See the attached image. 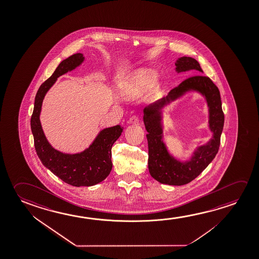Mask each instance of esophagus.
<instances>
[{
	"mask_svg": "<svg viewBox=\"0 0 259 259\" xmlns=\"http://www.w3.org/2000/svg\"><path fill=\"white\" fill-rule=\"evenodd\" d=\"M129 123H133V124H137L139 123V117L136 116V115H133L129 119Z\"/></svg>",
	"mask_w": 259,
	"mask_h": 259,
	"instance_id": "obj_1",
	"label": "esophagus"
}]
</instances>
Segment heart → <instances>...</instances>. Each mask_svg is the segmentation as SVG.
<instances>
[{
    "mask_svg": "<svg viewBox=\"0 0 259 259\" xmlns=\"http://www.w3.org/2000/svg\"><path fill=\"white\" fill-rule=\"evenodd\" d=\"M156 73L148 69H142L132 76L127 83L121 89L122 95L135 97L150 90L156 80Z\"/></svg>",
    "mask_w": 259,
    "mask_h": 259,
    "instance_id": "1",
    "label": "heart"
}]
</instances>
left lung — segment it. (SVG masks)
<instances>
[{
  "instance_id": "obj_1",
  "label": "left lung",
  "mask_w": 259,
  "mask_h": 259,
  "mask_svg": "<svg viewBox=\"0 0 259 259\" xmlns=\"http://www.w3.org/2000/svg\"><path fill=\"white\" fill-rule=\"evenodd\" d=\"M175 65L178 73L191 70L203 72L199 63L192 57H179L176 61ZM190 91L198 92L207 101L208 126L213 136L206 144L195 149L190 159L182 162L169 153L163 142L162 111L167 104ZM144 123L148 132V167L151 177L159 183L170 186H182L189 183L205 169L219 151L224 124L219 89L208 77H190L171 90L166 97L144 108Z\"/></svg>"
}]
</instances>
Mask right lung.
Instances as JSON below:
<instances>
[{
	"instance_id": "right-lung-1",
	"label": "right lung",
	"mask_w": 259,
	"mask_h": 259,
	"mask_svg": "<svg viewBox=\"0 0 259 259\" xmlns=\"http://www.w3.org/2000/svg\"><path fill=\"white\" fill-rule=\"evenodd\" d=\"M83 61V55L78 53L60 63L51 77L36 92L30 121L35 149L41 162L60 179L73 187H92L109 175L112 169V146L123 129L119 124L105 128L98 134L87 149L73 154L57 151L48 143L39 119L45 96L58 77L80 66Z\"/></svg>"
}]
</instances>
